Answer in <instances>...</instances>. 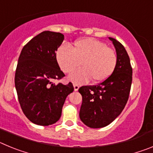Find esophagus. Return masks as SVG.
<instances>
[{
    "label": "esophagus",
    "instance_id": "obj_1",
    "mask_svg": "<svg viewBox=\"0 0 153 153\" xmlns=\"http://www.w3.org/2000/svg\"><path fill=\"white\" fill-rule=\"evenodd\" d=\"M74 90H75V91H77L78 90H79V85H77V84H74Z\"/></svg>",
    "mask_w": 153,
    "mask_h": 153
}]
</instances>
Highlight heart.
Wrapping results in <instances>:
<instances>
[{"label": "heart", "mask_w": 153, "mask_h": 153, "mask_svg": "<svg viewBox=\"0 0 153 153\" xmlns=\"http://www.w3.org/2000/svg\"><path fill=\"white\" fill-rule=\"evenodd\" d=\"M56 61L64 74L73 83H88L92 79L94 83H100L107 79L114 71L117 57L115 51L107 47L105 43L93 38H84L75 42L72 50L62 45L56 53Z\"/></svg>", "instance_id": "obj_1"}]
</instances>
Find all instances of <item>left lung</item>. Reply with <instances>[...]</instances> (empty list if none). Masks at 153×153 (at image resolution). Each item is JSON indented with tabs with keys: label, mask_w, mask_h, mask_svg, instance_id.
I'll return each instance as SVG.
<instances>
[{
	"label": "left lung",
	"mask_w": 153,
	"mask_h": 153,
	"mask_svg": "<svg viewBox=\"0 0 153 153\" xmlns=\"http://www.w3.org/2000/svg\"><path fill=\"white\" fill-rule=\"evenodd\" d=\"M116 48L117 61L113 74L104 81L79 89L83 101L79 118L90 128H101L111 123L122 113L129 99L132 68L125 47L109 37Z\"/></svg>",
	"instance_id": "left-lung-1"
}]
</instances>
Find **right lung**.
Wrapping results in <instances>:
<instances>
[{
    "label": "right lung",
    "instance_id": "right-lung-1",
    "mask_svg": "<svg viewBox=\"0 0 153 153\" xmlns=\"http://www.w3.org/2000/svg\"><path fill=\"white\" fill-rule=\"evenodd\" d=\"M64 40L60 33L44 31L23 47L15 73V87L23 113L33 123L49 126L61 117L65 100L74 91L72 83L55 84L65 76L56 58Z\"/></svg>",
    "mask_w": 153,
    "mask_h": 153
}]
</instances>
